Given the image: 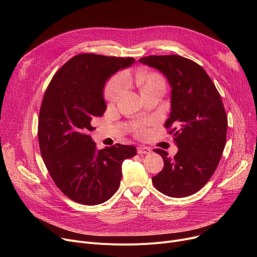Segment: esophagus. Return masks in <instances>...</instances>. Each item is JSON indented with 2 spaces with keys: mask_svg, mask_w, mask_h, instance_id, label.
<instances>
[{
  "mask_svg": "<svg viewBox=\"0 0 257 257\" xmlns=\"http://www.w3.org/2000/svg\"><path fill=\"white\" fill-rule=\"evenodd\" d=\"M152 151L149 147H145V146H140L138 147V153L139 154H150Z\"/></svg>",
  "mask_w": 257,
  "mask_h": 257,
  "instance_id": "obj_1",
  "label": "esophagus"
}]
</instances>
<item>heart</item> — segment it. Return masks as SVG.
Segmentation results:
<instances>
[{"mask_svg":"<svg viewBox=\"0 0 257 257\" xmlns=\"http://www.w3.org/2000/svg\"><path fill=\"white\" fill-rule=\"evenodd\" d=\"M137 84L143 94V97L147 96L156 90H165L166 82L165 79L157 73L144 74L138 73L136 76ZM126 87V78L124 75L113 76L105 87V99L109 104L115 103L123 93ZM136 133L139 137H144L146 134V129L144 127H138Z\"/></svg>","mask_w":257,"mask_h":257,"instance_id":"heart-1","label":"heart"}]
</instances>
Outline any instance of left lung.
<instances>
[{"label":"left lung","mask_w":257,"mask_h":257,"mask_svg":"<svg viewBox=\"0 0 257 257\" xmlns=\"http://www.w3.org/2000/svg\"><path fill=\"white\" fill-rule=\"evenodd\" d=\"M140 62L163 73L172 87L171 113L165 127L178 152L164 158V169L152 178L156 190L182 198L197 193L211 178L226 144L227 115L218 89L195 61L179 55H153Z\"/></svg>","instance_id":"8db88e82"}]
</instances>
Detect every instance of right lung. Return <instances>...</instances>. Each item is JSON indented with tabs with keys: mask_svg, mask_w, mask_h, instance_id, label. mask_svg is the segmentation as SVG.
Returning a JSON list of instances; mask_svg holds the SVG:
<instances>
[{
	"mask_svg": "<svg viewBox=\"0 0 257 257\" xmlns=\"http://www.w3.org/2000/svg\"><path fill=\"white\" fill-rule=\"evenodd\" d=\"M132 57L78 54L64 63L47 87L38 116V142L53 181L70 199L97 205L110 199L121 179V164L137 155L133 146L98 150L91 121L106 110L107 79L134 63Z\"/></svg>",
	"mask_w": 257,
	"mask_h": 257,
	"instance_id": "obj_1",
	"label": "right lung"
}]
</instances>
